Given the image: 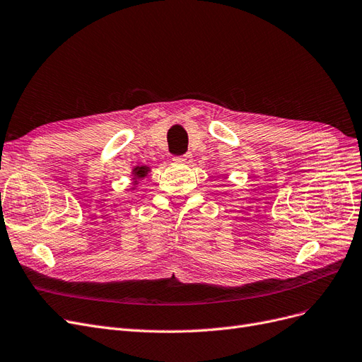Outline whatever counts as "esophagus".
<instances>
[{
	"mask_svg": "<svg viewBox=\"0 0 362 362\" xmlns=\"http://www.w3.org/2000/svg\"><path fill=\"white\" fill-rule=\"evenodd\" d=\"M173 160H174V164L189 165L192 163V155L191 153H186V155H182V156H174Z\"/></svg>",
	"mask_w": 362,
	"mask_h": 362,
	"instance_id": "esophagus-1",
	"label": "esophagus"
}]
</instances>
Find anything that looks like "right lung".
<instances>
[{"label":"right lung","mask_w":362,"mask_h":362,"mask_svg":"<svg viewBox=\"0 0 362 362\" xmlns=\"http://www.w3.org/2000/svg\"><path fill=\"white\" fill-rule=\"evenodd\" d=\"M151 171V168L147 165H137L134 167L132 171H131V179H132V188H136V185L144 179L147 176V173Z\"/></svg>","instance_id":"add662e5"}]
</instances>
